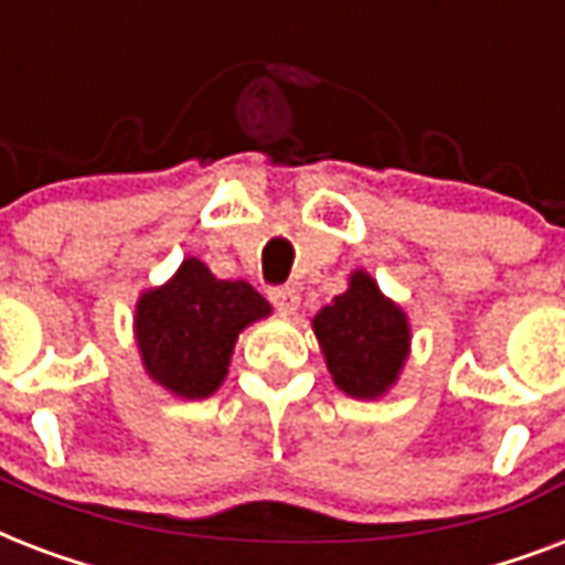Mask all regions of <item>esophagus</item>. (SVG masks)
Returning a JSON list of instances; mask_svg holds the SVG:
<instances>
[{
	"label": "esophagus",
	"mask_w": 565,
	"mask_h": 565,
	"mask_svg": "<svg viewBox=\"0 0 565 565\" xmlns=\"http://www.w3.org/2000/svg\"><path fill=\"white\" fill-rule=\"evenodd\" d=\"M269 301H273L275 308L284 310V313H292V310L299 308V290L290 287V284H278V287H269L266 290Z\"/></svg>",
	"instance_id": "esophagus-1"
}]
</instances>
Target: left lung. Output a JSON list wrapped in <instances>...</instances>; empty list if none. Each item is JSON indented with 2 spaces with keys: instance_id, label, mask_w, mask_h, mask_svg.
<instances>
[{
  "instance_id": "obj_1",
  "label": "left lung",
  "mask_w": 565,
  "mask_h": 565,
  "mask_svg": "<svg viewBox=\"0 0 565 565\" xmlns=\"http://www.w3.org/2000/svg\"><path fill=\"white\" fill-rule=\"evenodd\" d=\"M313 331L334 384L358 398L384 393L402 370L411 345L407 317L381 296L366 273H354L349 290L319 310Z\"/></svg>"
}]
</instances>
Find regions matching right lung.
<instances>
[{
  "label": "right lung",
  "mask_w": 565,
  "mask_h": 565,
  "mask_svg": "<svg viewBox=\"0 0 565 565\" xmlns=\"http://www.w3.org/2000/svg\"><path fill=\"white\" fill-rule=\"evenodd\" d=\"M260 317H269V301L252 284L220 281L190 257L170 284L137 305L146 372L181 398H204L228 372L239 331Z\"/></svg>",
  "instance_id": "1"
}]
</instances>
